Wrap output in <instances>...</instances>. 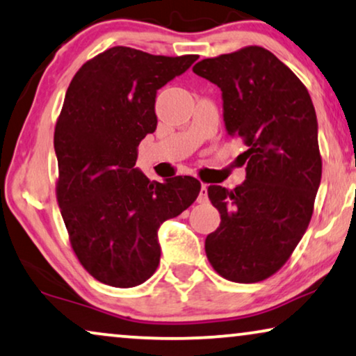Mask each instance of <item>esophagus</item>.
Returning <instances> with one entry per match:
<instances>
[{
  "mask_svg": "<svg viewBox=\"0 0 356 356\" xmlns=\"http://www.w3.org/2000/svg\"><path fill=\"white\" fill-rule=\"evenodd\" d=\"M197 202L198 203H207L208 202V185L207 184H202V187H200V193H198Z\"/></svg>",
  "mask_w": 356,
  "mask_h": 356,
  "instance_id": "esophagus-1",
  "label": "esophagus"
}]
</instances>
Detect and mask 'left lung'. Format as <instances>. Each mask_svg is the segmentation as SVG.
<instances>
[{
    "instance_id": "1",
    "label": "left lung",
    "mask_w": 356,
    "mask_h": 356,
    "mask_svg": "<svg viewBox=\"0 0 356 356\" xmlns=\"http://www.w3.org/2000/svg\"><path fill=\"white\" fill-rule=\"evenodd\" d=\"M197 76L218 85L230 137L242 138L243 184L209 185L221 224L204 240L218 274L250 284L279 271L302 240L321 184L318 121L308 90L261 47L203 59Z\"/></svg>"
}]
</instances>
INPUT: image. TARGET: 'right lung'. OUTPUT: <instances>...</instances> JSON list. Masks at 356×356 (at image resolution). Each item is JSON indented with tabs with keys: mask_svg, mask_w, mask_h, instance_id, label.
<instances>
[{
	"mask_svg": "<svg viewBox=\"0 0 356 356\" xmlns=\"http://www.w3.org/2000/svg\"><path fill=\"white\" fill-rule=\"evenodd\" d=\"M197 59L114 47L69 85L54 129L58 203L79 261L99 282L127 289L152 277L159 226L198 197L197 179L152 182L135 168L138 143L156 130L158 90Z\"/></svg>",
	"mask_w": 356,
	"mask_h": 356,
	"instance_id": "add662e5",
	"label": "right lung"
}]
</instances>
